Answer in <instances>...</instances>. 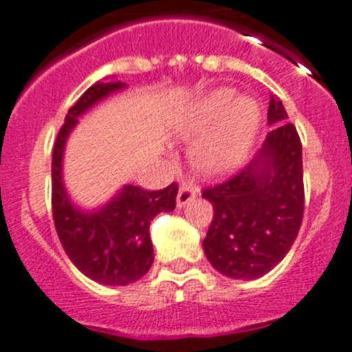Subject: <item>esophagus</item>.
I'll return each mask as SVG.
<instances>
[{
    "mask_svg": "<svg viewBox=\"0 0 352 352\" xmlns=\"http://www.w3.org/2000/svg\"><path fill=\"white\" fill-rule=\"evenodd\" d=\"M196 194H197L196 187H192V185H188V183H183L178 190V197H176V203H178L179 208L187 205L188 201L194 199V197H196Z\"/></svg>",
    "mask_w": 352,
    "mask_h": 352,
    "instance_id": "esophagus-1",
    "label": "esophagus"
}]
</instances>
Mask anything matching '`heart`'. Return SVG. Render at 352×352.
<instances>
[{"label": "heart", "mask_w": 352, "mask_h": 352, "mask_svg": "<svg viewBox=\"0 0 352 352\" xmlns=\"http://www.w3.org/2000/svg\"><path fill=\"white\" fill-rule=\"evenodd\" d=\"M258 126V108L249 99H236L231 90H215L199 99L183 117L179 130L192 147V164L205 176L235 170L249 151Z\"/></svg>", "instance_id": "b5f03b06"}]
</instances>
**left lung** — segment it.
I'll return each instance as SVG.
<instances>
[{"label": "left lung", "instance_id": "left-lung-1", "mask_svg": "<svg viewBox=\"0 0 352 352\" xmlns=\"http://www.w3.org/2000/svg\"><path fill=\"white\" fill-rule=\"evenodd\" d=\"M279 99L267 121L276 124L254 160L224 182L203 188L213 219L203 242L215 269L233 279H253L274 269L296 240L305 213L302 146Z\"/></svg>", "mask_w": 352, "mask_h": 352}]
</instances>
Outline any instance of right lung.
<instances>
[{"label":"right lung","mask_w":352,"mask_h":352,"mask_svg":"<svg viewBox=\"0 0 352 352\" xmlns=\"http://www.w3.org/2000/svg\"><path fill=\"white\" fill-rule=\"evenodd\" d=\"M124 83H96L73 107L56 135L51 162V206L56 233L69 260L87 278L101 285H130L142 278L153 263L149 224L160 212H173L178 183L162 190H144L126 185L107 206L87 213L74 208L62 182V155L69 133L92 104L107 98Z\"/></svg>","instance_id":"obj_1"}]
</instances>
